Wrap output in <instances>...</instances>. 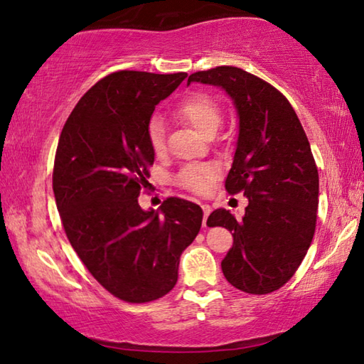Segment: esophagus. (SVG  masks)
<instances>
[{
	"instance_id": "34e87169",
	"label": "esophagus",
	"mask_w": 364,
	"mask_h": 364,
	"mask_svg": "<svg viewBox=\"0 0 364 364\" xmlns=\"http://www.w3.org/2000/svg\"><path fill=\"white\" fill-rule=\"evenodd\" d=\"M202 210H204V221H202V223H204V226H205L208 215H210V212H212V207L208 204H202Z\"/></svg>"
}]
</instances>
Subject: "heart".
Instances as JSON below:
<instances>
[{"mask_svg":"<svg viewBox=\"0 0 364 364\" xmlns=\"http://www.w3.org/2000/svg\"><path fill=\"white\" fill-rule=\"evenodd\" d=\"M175 115L194 128L204 138L213 136L223 122V112L218 101L207 93H194L188 96L176 107ZM151 149L157 154L165 151V125L160 119H152L147 127ZM218 175L217 165L213 164H191L178 173V184L193 193L204 194L210 189Z\"/></svg>","mask_w":364,"mask_h":364,"instance_id":"obj_1","label":"heart"}]
</instances>
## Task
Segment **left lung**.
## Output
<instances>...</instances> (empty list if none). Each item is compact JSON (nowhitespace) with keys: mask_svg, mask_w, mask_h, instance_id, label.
<instances>
[{"mask_svg":"<svg viewBox=\"0 0 364 364\" xmlns=\"http://www.w3.org/2000/svg\"><path fill=\"white\" fill-rule=\"evenodd\" d=\"M220 86L231 97L239 134L225 188L249 199L242 220L213 210L208 226L232 232L221 262L225 278L239 291L269 294L292 278L316 226L319 178L311 147L291 104L274 86L231 65L189 75Z\"/></svg>","mask_w":364,"mask_h":364,"instance_id":"left-lung-1","label":"left lung"}]
</instances>
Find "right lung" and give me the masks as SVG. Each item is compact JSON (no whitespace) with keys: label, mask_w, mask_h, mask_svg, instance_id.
<instances>
[{"label":"right lung","mask_w":364,"mask_h":364,"mask_svg":"<svg viewBox=\"0 0 364 364\" xmlns=\"http://www.w3.org/2000/svg\"><path fill=\"white\" fill-rule=\"evenodd\" d=\"M188 73L120 70L86 91L60 133L53 191L67 237L95 279L117 299L152 301L175 287L202 208L170 197L143 210L154 151L147 127L157 104Z\"/></svg>","instance_id":"obj_1"}]
</instances>
